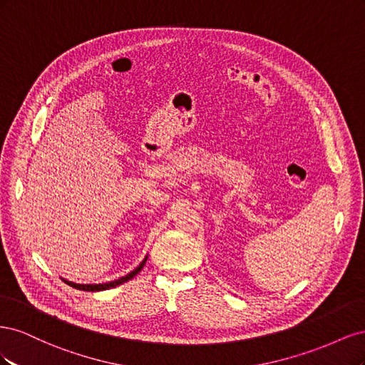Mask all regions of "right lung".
Returning <instances> with one entry per match:
<instances>
[{"label":"right lung","instance_id":"right-lung-1","mask_svg":"<svg viewBox=\"0 0 365 365\" xmlns=\"http://www.w3.org/2000/svg\"><path fill=\"white\" fill-rule=\"evenodd\" d=\"M146 260H148V257H146L145 260H143L134 271L129 272L128 275H125V277H120L118 280H114V282L98 283V284H79V283H73V282H68V280H65V279H62V280H63L65 283H67V284H70L71 288H76V289H79V291H91V292H96V291H105V289H109V288H115V286H118V284H121V283H125V282L130 280L132 277H135V275L143 269V267H145Z\"/></svg>","mask_w":365,"mask_h":365}]
</instances>
